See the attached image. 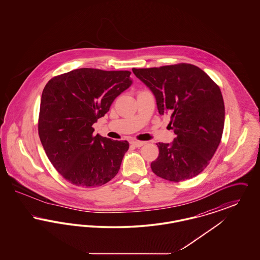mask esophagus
<instances>
[{
  "label": "esophagus",
  "instance_id": "1",
  "mask_svg": "<svg viewBox=\"0 0 260 260\" xmlns=\"http://www.w3.org/2000/svg\"><path fill=\"white\" fill-rule=\"evenodd\" d=\"M131 143H132L134 146H136V147H141V146H143V145L145 144L144 141H138V140H133Z\"/></svg>",
  "mask_w": 260,
  "mask_h": 260
}]
</instances>
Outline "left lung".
Listing matches in <instances>:
<instances>
[{
	"label": "left lung",
	"instance_id": "8db88e82",
	"mask_svg": "<svg viewBox=\"0 0 260 260\" xmlns=\"http://www.w3.org/2000/svg\"><path fill=\"white\" fill-rule=\"evenodd\" d=\"M151 89L161 115L176 137L171 144L157 143L159 156L151 162L153 173L179 182L195 177L210 164L224 127L225 108L219 87L197 66L179 63L133 69Z\"/></svg>",
	"mask_w": 260,
	"mask_h": 260
}]
</instances>
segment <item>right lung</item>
Returning a JSON list of instances; mask_svg holds the SVG:
<instances>
[{"label": "right lung", "instance_id": "1", "mask_svg": "<svg viewBox=\"0 0 260 260\" xmlns=\"http://www.w3.org/2000/svg\"><path fill=\"white\" fill-rule=\"evenodd\" d=\"M129 76L81 68L53 77L44 88L39 136L52 166L71 184L98 187L119 172L128 142L93 136L92 124L131 87Z\"/></svg>", "mask_w": 260, "mask_h": 260}]
</instances>
